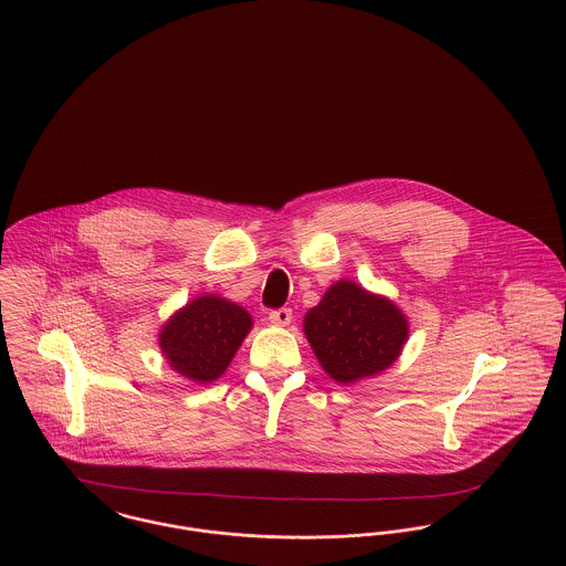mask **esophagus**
Masks as SVG:
<instances>
[{
	"label": "esophagus",
	"mask_w": 566,
	"mask_h": 566,
	"mask_svg": "<svg viewBox=\"0 0 566 566\" xmlns=\"http://www.w3.org/2000/svg\"><path fill=\"white\" fill-rule=\"evenodd\" d=\"M269 321H271L275 327H286V325H291V321H293V310H291V307L271 310V312H269Z\"/></svg>",
	"instance_id": "34e87169"
}]
</instances>
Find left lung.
<instances>
[{"instance_id":"obj_1","label":"left lung","mask_w":566,"mask_h":566,"mask_svg":"<svg viewBox=\"0 0 566 566\" xmlns=\"http://www.w3.org/2000/svg\"><path fill=\"white\" fill-rule=\"evenodd\" d=\"M303 332L323 369L348 385L394 366L408 339V321L394 301L339 280L305 314Z\"/></svg>"}]
</instances>
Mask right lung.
I'll list each match as a JSON object with an SVG mask.
<instances>
[{"label":"right lung","mask_w":566,"mask_h":566,"mask_svg":"<svg viewBox=\"0 0 566 566\" xmlns=\"http://www.w3.org/2000/svg\"><path fill=\"white\" fill-rule=\"evenodd\" d=\"M252 329V316L233 301L202 295L175 312L160 332L168 364L195 382L218 380Z\"/></svg>","instance_id":"1"}]
</instances>
